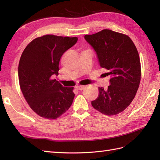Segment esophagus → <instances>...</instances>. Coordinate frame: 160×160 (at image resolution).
<instances>
[{"mask_svg": "<svg viewBox=\"0 0 160 160\" xmlns=\"http://www.w3.org/2000/svg\"><path fill=\"white\" fill-rule=\"evenodd\" d=\"M76 89H77L78 90H79V91H82V90H83V89H84V86H82V85H78V86H76Z\"/></svg>", "mask_w": 160, "mask_h": 160, "instance_id": "34e87169", "label": "esophagus"}]
</instances>
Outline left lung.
<instances>
[{"label":"left lung","instance_id":"obj_1","mask_svg":"<svg viewBox=\"0 0 160 160\" xmlns=\"http://www.w3.org/2000/svg\"><path fill=\"white\" fill-rule=\"evenodd\" d=\"M84 39L96 53L100 66L108 70L110 85L98 87L99 95L91 101L95 109L107 115L121 113L128 107L140 85L141 66L139 53L127 35L103 29Z\"/></svg>","mask_w":160,"mask_h":160}]
</instances>
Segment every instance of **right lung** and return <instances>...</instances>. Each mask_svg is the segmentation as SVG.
I'll return each instance as SVG.
<instances>
[{
	"mask_svg": "<svg viewBox=\"0 0 160 160\" xmlns=\"http://www.w3.org/2000/svg\"><path fill=\"white\" fill-rule=\"evenodd\" d=\"M78 41L76 37L45 35L26 47L20 57L18 79L20 89L32 109L47 119H56L69 109L73 87H64L52 76L58 75L62 54Z\"/></svg>",
	"mask_w": 160,
	"mask_h": 160,
	"instance_id": "1",
	"label": "right lung"
}]
</instances>
